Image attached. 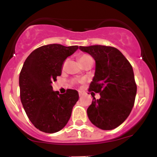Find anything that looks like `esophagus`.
<instances>
[{
	"instance_id": "34e87169",
	"label": "esophagus",
	"mask_w": 157,
	"mask_h": 157,
	"mask_svg": "<svg viewBox=\"0 0 157 157\" xmlns=\"http://www.w3.org/2000/svg\"><path fill=\"white\" fill-rule=\"evenodd\" d=\"M79 96H80V97L82 96V93L80 92V91H79Z\"/></svg>"
}]
</instances>
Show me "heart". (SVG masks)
Masks as SVG:
<instances>
[{"label": "heart", "instance_id": "obj_1", "mask_svg": "<svg viewBox=\"0 0 157 157\" xmlns=\"http://www.w3.org/2000/svg\"><path fill=\"white\" fill-rule=\"evenodd\" d=\"M90 59H91V57H90L89 55H82L80 56V57H79V61H80V63L81 64H83L84 63H86V61H88L89 60H90ZM66 64H67V60H66L63 63V68H65V67H66ZM73 82L74 83H77V82H81L80 80H73Z\"/></svg>", "mask_w": 157, "mask_h": 157}]
</instances>
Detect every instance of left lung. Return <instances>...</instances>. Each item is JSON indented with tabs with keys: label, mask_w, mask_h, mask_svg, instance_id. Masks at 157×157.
<instances>
[{
	"label": "left lung",
	"mask_w": 157,
	"mask_h": 157,
	"mask_svg": "<svg viewBox=\"0 0 157 157\" xmlns=\"http://www.w3.org/2000/svg\"><path fill=\"white\" fill-rule=\"evenodd\" d=\"M79 48L89 54L96 63L89 91L100 93V98L93 97L87 109L89 119L102 130L116 128L127 119L134 105L136 85L132 66L114 47L95 45Z\"/></svg>",
	"instance_id": "1"
}]
</instances>
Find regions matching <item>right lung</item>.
I'll return each mask as SVG.
<instances>
[{
    "label": "right lung",
    "instance_id": "add662e5",
    "mask_svg": "<svg viewBox=\"0 0 157 157\" xmlns=\"http://www.w3.org/2000/svg\"><path fill=\"white\" fill-rule=\"evenodd\" d=\"M78 46L48 44L28 56L19 76L20 96L26 115L36 128L48 134L60 131L71 115L79 99L77 91H54L52 81L60 76L62 66Z\"/></svg>",
    "mask_w": 157,
    "mask_h": 157
}]
</instances>
